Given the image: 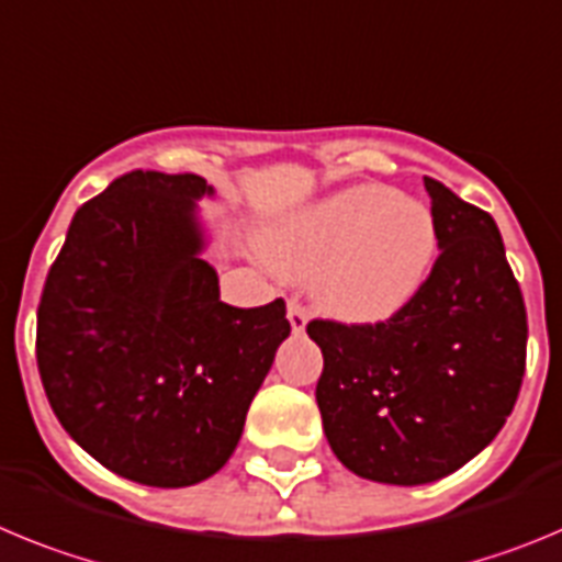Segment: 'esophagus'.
I'll list each match as a JSON object with an SVG mask.
<instances>
[{"mask_svg":"<svg viewBox=\"0 0 562 562\" xmlns=\"http://www.w3.org/2000/svg\"><path fill=\"white\" fill-rule=\"evenodd\" d=\"M288 322H291L293 333H302L307 325V311L302 307V302L296 300V296H291V300H288Z\"/></svg>","mask_w":562,"mask_h":562,"instance_id":"obj_1","label":"esophagus"}]
</instances>
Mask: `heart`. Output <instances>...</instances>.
Wrapping results in <instances>:
<instances>
[{
  "mask_svg": "<svg viewBox=\"0 0 562 562\" xmlns=\"http://www.w3.org/2000/svg\"><path fill=\"white\" fill-rule=\"evenodd\" d=\"M266 255L282 274L311 277L313 296L333 316L381 322L426 282L437 221L423 201L361 184L277 226Z\"/></svg>",
  "mask_w": 562,
  "mask_h": 562,
  "instance_id": "1",
  "label": "heart"
}]
</instances>
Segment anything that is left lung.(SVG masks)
<instances>
[{
  "instance_id": "1",
  "label": "left lung",
  "mask_w": 562,
  "mask_h": 562,
  "mask_svg": "<svg viewBox=\"0 0 562 562\" xmlns=\"http://www.w3.org/2000/svg\"><path fill=\"white\" fill-rule=\"evenodd\" d=\"M439 255L414 300L372 325L307 322L327 442L383 484L448 476L504 428L527 369V307L493 215L426 176Z\"/></svg>"
}]
</instances>
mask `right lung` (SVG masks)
Wrapping results in <instances>:
<instances>
[{
  "mask_svg": "<svg viewBox=\"0 0 562 562\" xmlns=\"http://www.w3.org/2000/svg\"><path fill=\"white\" fill-rule=\"evenodd\" d=\"M195 173L131 170L75 212L38 302L35 361L55 417L148 487L218 473L291 333L285 302L232 307L201 260Z\"/></svg>",
  "mask_w": 562,
  "mask_h": 562,
  "instance_id": "1",
  "label": "right lung"
}]
</instances>
